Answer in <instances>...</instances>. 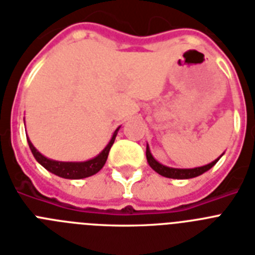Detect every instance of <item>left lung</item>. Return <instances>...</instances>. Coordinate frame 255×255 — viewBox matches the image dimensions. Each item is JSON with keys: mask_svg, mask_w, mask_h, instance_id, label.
I'll use <instances>...</instances> for the list:
<instances>
[{"mask_svg": "<svg viewBox=\"0 0 255 255\" xmlns=\"http://www.w3.org/2000/svg\"><path fill=\"white\" fill-rule=\"evenodd\" d=\"M221 156H223V154H221ZM220 157H219L217 160L208 163V165H204V166L194 167V169H175V167L165 166V165H162V163H160L158 161L154 160V157L152 156V153L149 150V146L146 145V160H148L149 166L152 167L156 173L162 175V177L173 178V179H188V178H195L198 177V175H202L203 173H206L207 170H210L211 167L215 166V163L220 160Z\"/></svg>", "mask_w": 255, "mask_h": 255, "instance_id": "left-lung-1", "label": "left lung"}]
</instances>
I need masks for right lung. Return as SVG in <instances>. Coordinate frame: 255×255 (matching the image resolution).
<instances>
[{"instance_id":"obj_1","label":"right lung","mask_w":255,"mask_h":255,"mask_svg":"<svg viewBox=\"0 0 255 255\" xmlns=\"http://www.w3.org/2000/svg\"><path fill=\"white\" fill-rule=\"evenodd\" d=\"M118 131H119V128L114 132L113 137H111L110 142L107 144V146L103 149L102 152L99 153L98 156L92 158V160L84 161V162H61V161L49 160V158L44 157L41 153H39L36 150V148L30 141V138H27V142H28L31 152L34 154L35 160L38 161L44 169H47L48 171H51L55 175H59L61 178H67V179H81V178H86L90 177V175L97 174L102 169L103 165L107 161L110 149H111L114 141H115Z\"/></svg>"}]
</instances>
